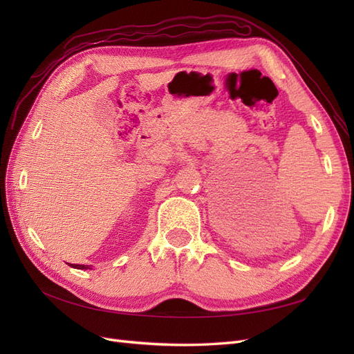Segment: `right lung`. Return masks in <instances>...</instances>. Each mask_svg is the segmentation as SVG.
I'll list each match as a JSON object with an SVG mask.
<instances>
[{"instance_id":"right-lung-1","label":"right lung","mask_w":354,"mask_h":354,"mask_svg":"<svg viewBox=\"0 0 354 354\" xmlns=\"http://www.w3.org/2000/svg\"><path fill=\"white\" fill-rule=\"evenodd\" d=\"M73 269H88V266H82V264H71Z\"/></svg>"}]
</instances>
